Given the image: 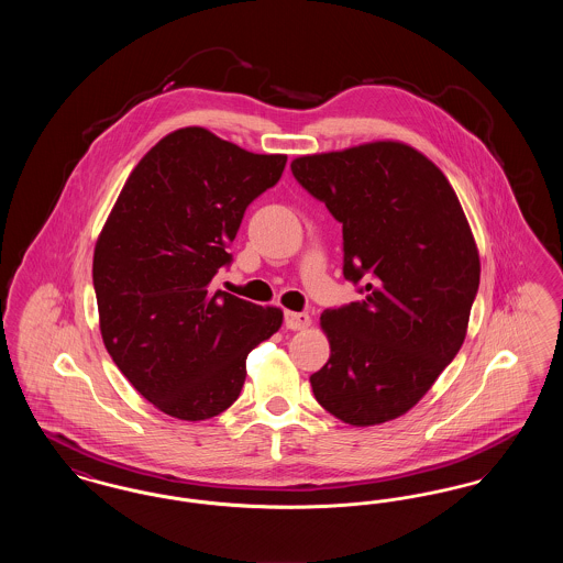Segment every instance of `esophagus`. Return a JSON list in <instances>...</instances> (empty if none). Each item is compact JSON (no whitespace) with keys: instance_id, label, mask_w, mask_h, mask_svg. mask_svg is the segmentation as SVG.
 Returning a JSON list of instances; mask_svg holds the SVG:
<instances>
[{"instance_id":"1","label":"esophagus","mask_w":563,"mask_h":563,"mask_svg":"<svg viewBox=\"0 0 563 563\" xmlns=\"http://www.w3.org/2000/svg\"><path fill=\"white\" fill-rule=\"evenodd\" d=\"M312 319L306 312H285V324L291 331H303L310 327Z\"/></svg>"}]
</instances>
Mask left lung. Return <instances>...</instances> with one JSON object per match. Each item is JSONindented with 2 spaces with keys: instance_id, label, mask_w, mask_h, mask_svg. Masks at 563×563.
<instances>
[{
  "instance_id": "left-lung-1",
  "label": "left lung",
  "mask_w": 563,
  "mask_h": 563,
  "mask_svg": "<svg viewBox=\"0 0 563 563\" xmlns=\"http://www.w3.org/2000/svg\"><path fill=\"white\" fill-rule=\"evenodd\" d=\"M295 179L342 223L344 276L363 299L324 310L331 354L310 375L350 427L407 413L454 361L479 289V251L441 168L401 141L291 162Z\"/></svg>"
}]
</instances>
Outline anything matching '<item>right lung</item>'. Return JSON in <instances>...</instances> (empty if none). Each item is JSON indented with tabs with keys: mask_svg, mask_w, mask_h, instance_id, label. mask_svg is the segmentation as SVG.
<instances>
[{
	"mask_svg": "<svg viewBox=\"0 0 563 563\" xmlns=\"http://www.w3.org/2000/svg\"><path fill=\"white\" fill-rule=\"evenodd\" d=\"M285 154H253L188 126L161 139L129 175L95 244L101 338L134 390L200 422L239 399L249 352L283 310L213 291L246 207L272 188Z\"/></svg>",
	"mask_w": 563,
	"mask_h": 563,
	"instance_id": "add662e5",
	"label": "right lung"
}]
</instances>
